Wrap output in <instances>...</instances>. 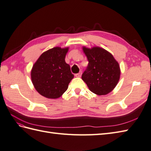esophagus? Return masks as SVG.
Wrapping results in <instances>:
<instances>
[{
	"label": "esophagus",
	"instance_id": "1",
	"mask_svg": "<svg viewBox=\"0 0 151 151\" xmlns=\"http://www.w3.org/2000/svg\"><path fill=\"white\" fill-rule=\"evenodd\" d=\"M81 76H82V72H80L78 73H77V74H75V76L78 77V78H80Z\"/></svg>",
	"mask_w": 151,
	"mask_h": 151
}]
</instances>
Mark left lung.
Segmentation results:
<instances>
[{"label": "left lung", "instance_id": "left-lung-1", "mask_svg": "<svg viewBox=\"0 0 151 151\" xmlns=\"http://www.w3.org/2000/svg\"><path fill=\"white\" fill-rule=\"evenodd\" d=\"M88 61L82 75L91 92L98 95H106L117 86L120 78V67L113 55L100 47H83Z\"/></svg>", "mask_w": 151, "mask_h": 151}]
</instances>
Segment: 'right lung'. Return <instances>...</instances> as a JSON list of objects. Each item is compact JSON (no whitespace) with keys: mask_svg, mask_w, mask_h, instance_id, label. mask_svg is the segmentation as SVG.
I'll return each mask as SVG.
<instances>
[{"mask_svg":"<svg viewBox=\"0 0 151 151\" xmlns=\"http://www.w3.org/2000/svg\"><path fill=\"white\" fill-rule=\"evenodd\" d=\"M68 48L55 47L42 53L31 71V79L36 91L50 99L60 97L73 78L70 66L65 62Z\"/></svg>","mask_w":151,"mask_h":151,"instance_id":"1","label":"right lung"}]
</instances>
